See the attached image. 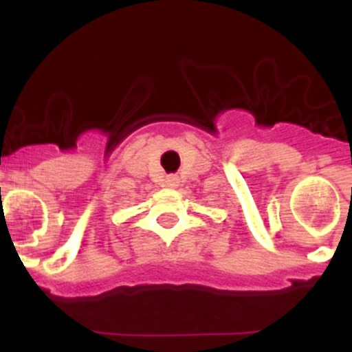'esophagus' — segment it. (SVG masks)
Wrapping results in <instances>:
<instances>
[{"label": "esophagus", "instance_id": "obj_1", "mask_svg": "<svg viewBox=\"0 0 352 352\" xmlns=\"http://www.w3.org/2000/svg\"><path fill=\"white\" fill-rule=\"evenodd\" d=\"M178 183H179V179L176 178V176H167V186H178Z\"/></svg>", "mask_w": 352, "mask_h": 352}]
</instances>
